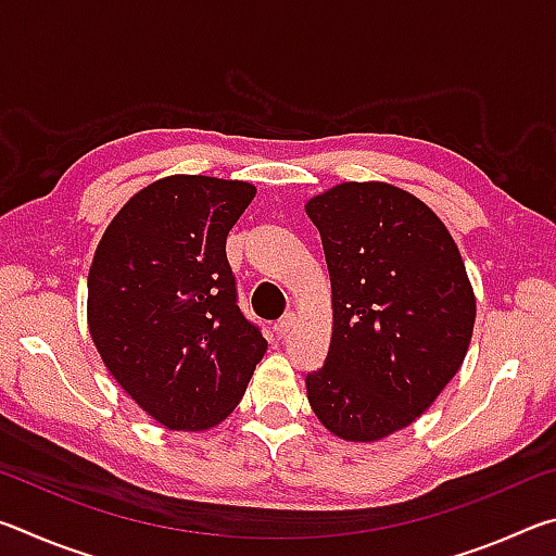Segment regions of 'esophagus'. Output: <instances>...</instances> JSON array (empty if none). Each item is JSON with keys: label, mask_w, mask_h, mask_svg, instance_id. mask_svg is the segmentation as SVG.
<instances>
[{"label": "esophagus", "mask_w": 556, "mask_h": 556, "mask_svg": "<svg viewBox=\"0 0 556 556\" xmlns=\"http://www.w3.org/2000/svg\"><path fill=\"white\" fill-rule=\"evenodd\" d=\"M294 321H296V316L289 312V314H285V316H281V318H279V321L275 324V331H277V333H281V336H285V333L289 331V328H291V326H294Z\"/></svg>", "instance_id": "34e87169"}]
</instances>
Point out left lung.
<instances>
[{
	"instance_id": "left-lung-1",
	"label": "left lung",
	"mask_w": 556,
	"mask_h": 556,
	"mask_svg": "<svg viewBox=\"0 0 556 556\" xmlns=\"http://www.w3.org/2000/svg\"><path fill=\"white\" fill-rule=\"evenodd\" d=\"M333 294L324 365L306 375L321 425L348 441L409 427L464 363L476 299L448 230L390 184H341L306 203Z\"/></svg>"
}]
</instances>
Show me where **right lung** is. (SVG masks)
<instances>
[{
	"mask_svg": "<svg viewBox=\"0 0 556 556\" xmlns=\"http://www.w3.org/2000/svg\"><path fill=\"white\" fill-rule=\"evenodd\" d=\"M252 199L244 181L162 178L129 199L92 257V341L119 388L168 429L223 421L267 351L225 255Z\"/></svg>",
	"mask_w": 556,
	"mask_h": 556,
	"instance_id": "1",
	"label": "right lung"
}]
</instances>
